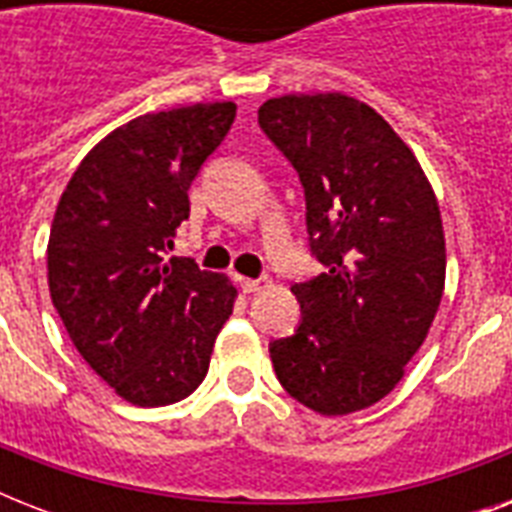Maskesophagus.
<instances>
[{"instance_id": "34e87169", "label": "esophagus", "mask_w": 512, "mask_h": 512, "mask_svg": "<svg viewBox=\"0 0 512 512\" xmlns=\"http://www.w3.org/2000/svg\"><path fill=\"white\" fill-rule=\"evenodd\" d=\"M263 287H268V281L265 279H241V289L252 295V292H260Z\"/></svg>"}]
</instances>
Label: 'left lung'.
Here are the masks:
<instances>
[{
	"label": "left lung",
	"instance_id": "left-lung-1",
	"mask_svg": "<svg viewBox=\"0 0 512 512\" xmlns=\"http://www.w3.org/2000/svg\"><path fill=\"white\" fill-rule=\"evenodd\" d=\"M305 191L311 255L324 273L292 287L303 319L271 342L276 377L319 414L377 404L436 319L446 276L436 193L374 108L340 92L284 95L257 111Z\"/></svg>",
	"mask_w": 512,
	"mask_h": 512
}]
</instances>
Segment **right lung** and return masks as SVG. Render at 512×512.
I'll list each match as a JSON object with an SVG mask.
<instances>
[{"label":"right lung","instance_id":"add662e5","mask_svg":"<svg viewBox=\"0 0 512 512\" xmlns=\"http://www.w3.org/2000/svg\"><path fill=\"white\" fill-rule=\"evenodd\" d=\"M233 119V103L132 119L84 156L55 209L52 305L84 361L135 406L191 396L233 311L225 276L167 257L188 188Z\"/></svg>","mask_w":512,"mask_h":512}]
</instances>
